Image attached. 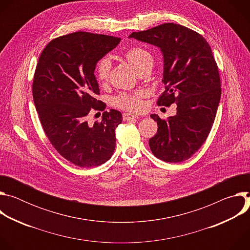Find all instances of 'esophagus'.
<instances>
[{"instance_id":"obj_1","label":"esophagus","mask_w":250,"mask_h":250,"mask_svg":"<svg viewBox=\"0 0 250 250\" xmlns=\"http://www.w3.org/2000/svg\"><path fill=\"white\" fill-rule=\"evenodd\" d=\"M136 118H137V116L132 115V114H129V113H124V114H123V119H124V121H128V120L136 119Z\"/></svg>"}]
</instances>
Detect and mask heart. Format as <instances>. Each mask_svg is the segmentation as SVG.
<instances>
[{
    "label": "heart",
    "mask_w": 250,
    "mask_h": 250,
    "mask_svg": "<svg viewBox=\"0 0 250 250\" xmlns=\"http://www.w3.org/2000/svg\"><path fill=\"white\" fill-rule=\"evenodd\" d=\"M125 57L128 62L137 71L153 65V56L146 48L133 46L125 52ZM111 60L108 57L102 58L96 65V76L100 83L108 81L111 72ZM146 97L145 90H138L133 93H121L113 99V104L120 109L138 112L144 108V99Z\"/></svg>",
    "instance_id": "heart-1"
}]
</instances>
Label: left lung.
Returning a JSON list of instances; mask_svg holds the SVG:
<instances>
[{
	"label": "left lung",
	"instance_id": "left-lung-1",
	"mask_svg": "<svg viewBox=\"0 0 250 250\" xmlns=\"http://www.w3.org/2000/svg\"><path fill=\"white\" fill-rule=\"evenodd\" d=\"M131 38L160 48L165 91L157 104H177V114L167 121L150 116L158 129L149 147L165 162L185 161L206 141L221 100L219 69L210 46L200 33L173 22L132 32Z\"/></svg>",
	"mask_w": 250,
	"mask_h": 250
}]
</instances>
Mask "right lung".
Segmentation results:
<instances>
[{
	"label": "right lung",
	"instance_id": "1",
	"mask_svg": "<svg viewBox=\"0 0 250 250\" xmlns=\"http://www.w3.org/2000/svg\"><path fill=\"white\" fill-rule=\"evenodd\" d=\"M120 42L85 31L62 35L45 46L35 68L32 96L42 128L58 153L76 166H99L114 153L121 112H104L94 125L87 116L105 108L95 98L100 89L94 71Z\"/></svg>",
	"mask_w": 250,
	"mask_h": 250
}]
</instances>
